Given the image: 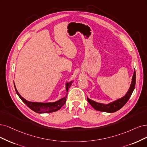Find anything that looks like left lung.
<instances>
[{"instance_id":"left-lung-1","label":"left lung","mask_w":147,"mask_h":147,"mask_svg":"<svg viewBox=\"0 0 147 147\" xmlns=\"http://www.w3.org/2000/svg\"><path fill=\"white\" fill-rule=\"evenodd\" d=\"M136 85V71L135 69L134 70V73L131 79V83L130 85V87L128 91L127 92L126 94L123 96L121 98H119L115 101L111 102L109 104H102V103H99L95 102L93 100L89 99L87 97V100L89 102V104L93 107L94 109L97 111H100L102 112H107V113H114L120 110L122 108L125 104H126L127 101L129 100V97H131L133 92L135 88Z\"/></svg>"}]
</instances>
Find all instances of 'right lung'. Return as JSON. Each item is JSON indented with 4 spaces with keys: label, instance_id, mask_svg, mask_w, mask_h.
<instances>
[{
    "label": "right lung",
    "instance_id": "add662e5",
    "mask_svg": "<svg viewBox=\"0 0 147 147\" xmlns=\"http://www.w3.org/2000/svg\"><path fill=\"white\" fill-rule=\"evenodd\" d=\"M73 80L70 81L69 82H67L65 84V88L67 90V94L63 98L59 99L56 102H30L25 99L19 93L17 89H16V85L14 83V88L16 93L20 97V99L23 101L24 103L28 106L31 110L34 111L37 113H49L56 111L61 109V108L65 104L66 102V99L67 97V92L68 89L72 85Z\"/></svg>",
    "mask_w": 147,
    "mask_h": 147
}]
</instances>
